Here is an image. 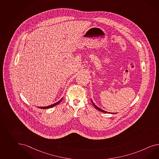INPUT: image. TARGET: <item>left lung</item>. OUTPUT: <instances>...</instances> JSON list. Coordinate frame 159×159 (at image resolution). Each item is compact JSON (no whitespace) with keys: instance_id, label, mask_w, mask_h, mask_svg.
Here are the masks:
<instances>
[{"instance_id":"1","label":"left lung","mask_w":159,"mask_h":159,"mask_svg":"<svg viewBox=\"0 0 159 159\" xmlns=\"http://www.w3.org/2000/svg\"><path fill=\"white\" fill-rule=\"evenodd\" d=\"M91 102H92V104H93V105L94 107H95V108L96 109H97V110H98V111H101V112H104V113H111V112H106L105 111H104V110H102V109H100V108H99L98 107L96 106L94 104L93 102H92V100H91ZM111 114H116V113H111Z\"/></svg>"}]
</instances>
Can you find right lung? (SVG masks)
<instances>
[{
    "mask_svg": "<svg viewBox=\"0 0 159 159\" xmlns=\"http://www.w3.org/2000/svg\"><path fill=\"white\" fill-rule=\"evenodd\" d=\"M62 99H63V98H61V99L59 102H56V103H55V104H52V105H51V106H47V107H39V108H41V109H48V108H52V107H53L54 106H57L58 104H59V103L61 102Z\"/></svg>",
    "mask_w": 159,
    "mask_h": 159,
    "instance_id": "1",
    "label": "right lung"
}]
</instances>
